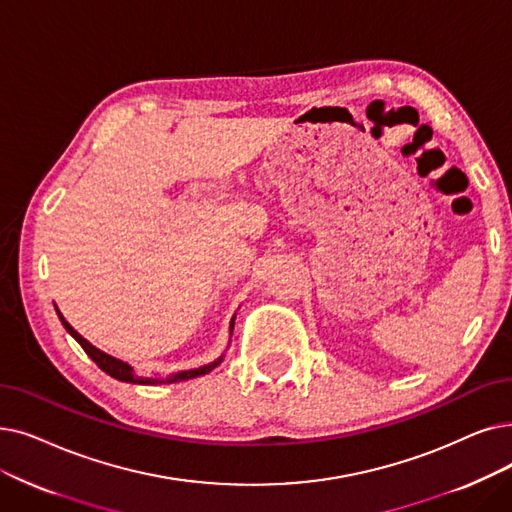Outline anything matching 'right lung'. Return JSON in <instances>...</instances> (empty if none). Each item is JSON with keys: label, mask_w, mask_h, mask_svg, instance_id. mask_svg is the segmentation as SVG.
<instances>
[{"label": "right lung", "mask_w": 512, "mask_h": 512, "mask_svg": "<svg viewBox=\"0 0 512 512\" xmlns=\"http://www.w3.org/2000/svg\"><path fill=\"white\" fill-rule=\"evenodd\" d=\"M58 311V309H56ZM60 316V314H58ZM60 320H62V324H64V328L71 332V335L75 337V341L83 347V351L90 355V358L98 364V368H102L106 374H110L113 376V379H117V381H125V383H140V385H152V383H177V381H188V379H194V376H201V374H207V372H211L221 360H217V362H213V364H209V366H203V368H196V370H186V372H180V374H171V376H138L136 372L131 370V366H127L125 362H121V360H115L113 355H108V353H104V351H100V349H96L92 343H87L79 332L66 322L62 316H60ZM230 328H234V318H232V324H230Z\"/></svg>", "instance_id": "1"}]
</instances>
